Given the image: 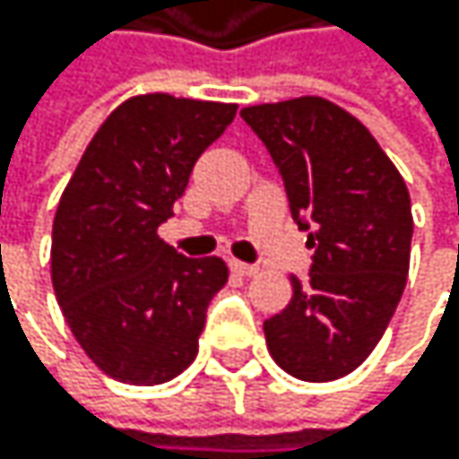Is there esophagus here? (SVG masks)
I'll return each instance as SVG.
<instances>
[{
	"label": "esophagus",
	"mask_w": 459,
	"mask_h": 459,
	"mask_svg": "<svg viewBox=\"0 0 459 459\" xmlns=\"http://www.w3.org/2000/svg\"><path fill=\"white\" fill-rule=\"evenodd\" d=\"M231 270H234L237 275H245V278H250V275L258 273L255 264H245V261H231Z\"/></svg>",
	"instance_id": "34e87169"
}]
</instances>
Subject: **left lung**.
I'll return each instance as SVG.
<instances>
[{
	"instance_id": "8db88e82",
	"label": "left lung",
	"mask_w": 459,
	"mask_h": 459,
	"mask_svg": "<svg viewBox=\"0 0 459 459\" xmlns=\"http://www.w3.org/2000/svg\"><path fill=\"white\" fill-rule=\"evenodd\" d=\"M242 117L283 176L308 234V281L264 322L267 350L297 380H339L372 355L411 270L413 214L404 178L363 123L319 96L245 107Z\"/></svg>"
}]
</instances>
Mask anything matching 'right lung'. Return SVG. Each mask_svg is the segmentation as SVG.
Instances as JSON below:
<instances>
[{
  "label": "right lung",
  "instance_id": "obj_1",
  "mask_svg": "<svg viewBox=\"0 0 459 459\" xmlns=\"http://www.w3.org/2000/svg\"><path fill=\"white\" fill-rule=\"evenodd\" d=\"M237 104L132 96L87 145L51 228V283L79 347L104 375L160 385L198 355L212 297L228 267L160 239L198 156Z\"/></svg>",
  "mask_w": 459,
  "mask_h": 459
}]
</instances>
